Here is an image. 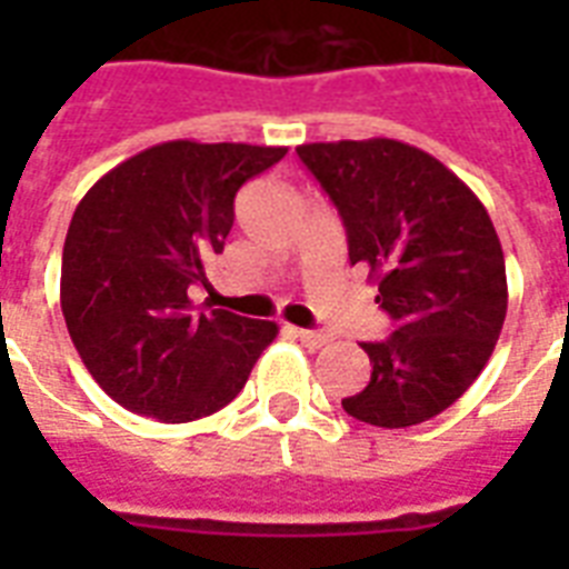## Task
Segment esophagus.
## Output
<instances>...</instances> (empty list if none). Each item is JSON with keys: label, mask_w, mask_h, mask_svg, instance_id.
Instances as JSON below:
<instances>
[{"label": "esophagus", "mask_w": 569, "mask_h": 569, "mask_svg": "<svg viewBox=\"0 0 569 569\" xmlns=\"http://www.w3.org/2000/svg\"><path fill=\"white\" fill-rule=\"evenodd\" d=\"M292 333L301 339L307 348H321L328 346V333H321V330H303V328H292Z\"/></svg>", "instance_id": "esophagus-1"}]
</instances>
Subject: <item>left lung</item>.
<instances>
[{
	"label": "left lung",
	"mask_w": 569,
	"mask_h": 569,
	"mask_svg": "<svg viewBox=\"0 0 569 569\" xmlns=\"http://www.w3.org/2000/svg\"><path fill=\"white\" fill-rule=\"evenodd\" d=\"M346 223L351 266L366 262L396 321L363 342L372 378L342 398L378 428L428 422L481 375L508 312L505 253L485 203L442 162L392 138L298 147Z\"/></svg>",
	"instance_id": "left-lung-1"
}]
</instances>
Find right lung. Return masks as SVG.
<instances>
[{"instance_id": "obj_1", "label": "right lung", "mask_w": 569, "mask_h": 569, "mask_svg": "<svg viewBox=\"0 0 569 569\" xmlns=\"http://www.w3.org/2000/svg\"><path fill=\"white\" fill-rule=\"evenodd\" d=\"M286 147L164 141L111 168L79 200L61 253V312L91 378L159 422L230 405L274 321L197 312L189 286L221 253L236 191Z\"/></svg>"}]
</instances>
